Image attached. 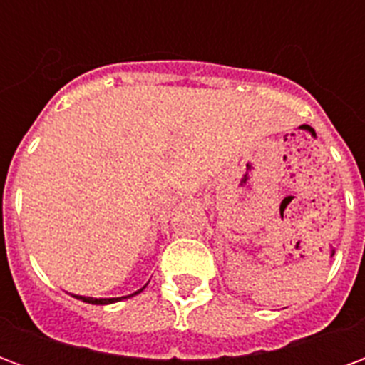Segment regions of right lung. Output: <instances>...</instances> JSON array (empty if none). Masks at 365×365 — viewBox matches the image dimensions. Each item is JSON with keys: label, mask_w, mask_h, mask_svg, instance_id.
<instances>
[{"label": "right lung", "mask_w": 365, "mask_h": 365, "mask_svg": "<svg viewBox=\"0 0 365 365\" xmlns=\"http://www.w3.org/2000/svg\"><path fill=\"white\" fill-rule=\"evenodd\" d=\"M143 291V289H140ZM138 293V291H136ZM78 299H82V301H86V303H91V305H107V303H115V301H119V299L123 297H113V299H93V297H82V295H76ZM130 297V295H128Z\"/></svg>", "instance_id": "obj_1"}]
</instances>
